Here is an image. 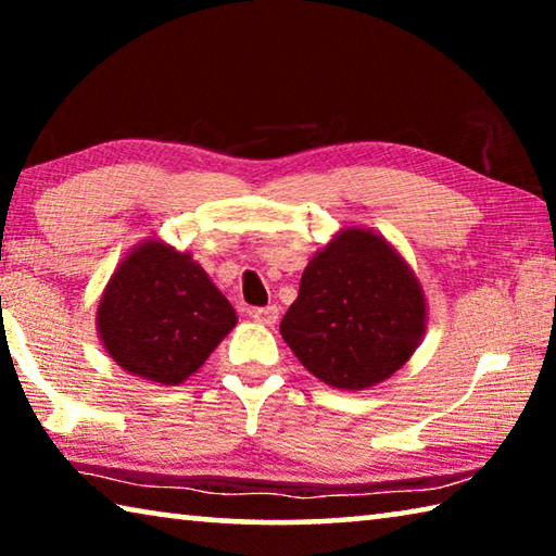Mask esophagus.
<instances>
[{"instance_id":"obj_1","label":"esophagus","mask_w":556,"mask_h":556,"mask_svg":"<svg viewBox=\"0 0 556 556\" xmlns=\"http://www.w3.org/2000/svg\"><path fill=\"white\" fill-rule=\"evenodd\" d=\"M252 321L260 324V326H271L277 324V316H279V308L277 306H265V308H252L250 312Z\"/></svg>"}]
</instances>
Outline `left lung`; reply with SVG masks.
Here are the masks:
<instances>
[{
  "label": "left lung",
  "mask_w": 556,
  "mask_h": 556,
  "mask_svg": "<svg viewBox=\"0 0 556 556\" xmlns=\"http://www.w3.org/2000/svg\"><path fill=\"white\" fill-rule=\"evenodd\" d=\"M279 331L314 378L336 390H368L419 348L427 296L382 235L351 225L308 260Z\"/></svg>",
  "instance_id": "left-lung-1"
}]
</instances>
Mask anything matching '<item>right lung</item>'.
Here are the masks:
<instances>
[{
    "instance_id": "add662e5",
    "label": "right lung",
    "mask_w": 556,
    "mask_h": 556,
    "mask_svg": "<svg viewBox=\"0 0 556 556\" xmlns=\"http://www.w3.org/2000/svg\"><path fill=\"white\" fill-rule=\"evenodd\" d=\"M238 314L208 271L159 238L127 252L102 289L96 326L122 370L156 384H181L208 361Z\"/></svg>"
}]
</instances>
